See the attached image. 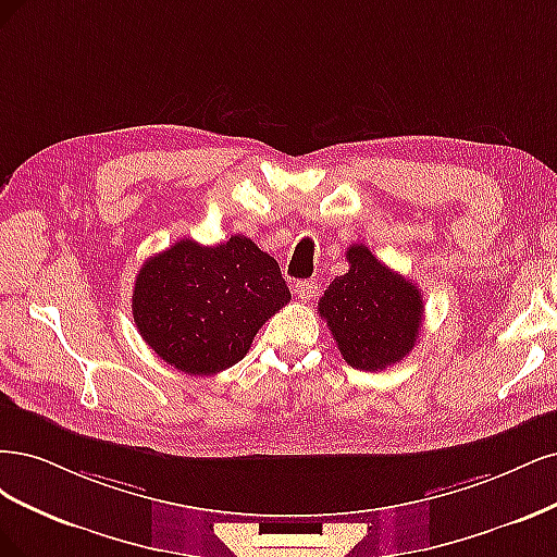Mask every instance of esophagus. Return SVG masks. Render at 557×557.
<instances>
[{
	"instance_id": "esophagus-1",
	"label": "esophagus",
	"mask_w": 557,
	"mask_h": 557,
	"mask_svg": "<svg viewBox=\"0 0 557 557\" xmlns=\"http://www.w3.org/2000/svg\"><path fill=\"white\" fill-rule=\"evenodd\" d=\"M317 282L314 280H300V282H296L294 284V294L302 300V302H310L312 300V296L317 294Z\"/></svg>"
}]
</instances>
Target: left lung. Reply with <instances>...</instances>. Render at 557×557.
I'll return each instance as SVG.
<instances>
[{"mask_svg":"<svg viewBox=\"0 0 557 557\" xmlns=\"http://www.w3.org/2000/svg\"><path fill=\"white\" fill-rule=\"evenodd\" d=\"M349 273L335 277L319 300L339 354L356 370H384L414 349L423 298L366 245L347 247Z\"/></svg>","mask_w":557,"mask_h":557,"instance_id":"left-lung-1","label":"left lung"}]
</instances>
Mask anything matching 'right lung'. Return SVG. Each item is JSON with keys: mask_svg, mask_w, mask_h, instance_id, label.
I'll list each match as a JSON object with an SVG mask.
<instances>
[{"mask_svg": "<svg viewBox=\"0 0 557 557\" xmlns=\"http://www.w3.org/2000/svg\"><path fill=\"white\" fill-rule=\"evenodd\" d=\"M289 300L277 261L238 233L210 247L185 238L150 257L136 275L132 312L159 358L206 376L243 361Z\"/></svg>", "mask_w": 557, "mask_h": 557, "instance_id": "1", "label": "right lung"}]
</instances>
